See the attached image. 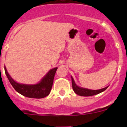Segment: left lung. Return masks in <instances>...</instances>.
<instances>
[{"instance_id":"8db88e82","label":"left lung","mask_w":127,"mask_h":127,"mask_svg":"<svg viewBox=\"0 0 127 127\" xmlns=\"http://www.w3.org/2000/svg\"><path fill=\"white\" fill-rule=\"evenodd\" d=\"M72 79V89L74 92L76 93L77 95L80 96H93L95 95L99 94V93H101L107 89L108 87L102 88L100 90H92L87 89V88H80L79 87L77 86L76 84L74 82V80L73 78L71 77Z\"/></svg>"}]
</instances>
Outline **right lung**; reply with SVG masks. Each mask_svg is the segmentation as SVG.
I'll return each mask as SVG.
<instances>
[{
	"instance_id": "1",
	"label": "right lung",
	"mask_w": 127,
	"mask_h": 127,
	"mask_svg": "<svg viewBox=\"0 0 127 127\" xmlns=\"http://www.w3.org/2000/svg\"><path fill=\"white\" fill-rule=\"evenodd\" d=\"M5 72L9 80V82L15 90L24 96L33 98H43L49 95L53 83L57 67L51 69L48 74L42 79L40 82L36 85H25L20 84L13 80L9 75L6 67H4Z\"/></svg>"
}]
</instances>
